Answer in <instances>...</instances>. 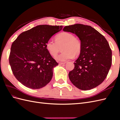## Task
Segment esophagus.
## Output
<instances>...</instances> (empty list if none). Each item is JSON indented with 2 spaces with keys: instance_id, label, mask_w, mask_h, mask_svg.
I'll return each mask as SVG.
<instances>
[{
  "instance_id": "1",
  "label": "esophagus",
  "mask_w": 120,
  "mask_h": 120,
  "mask_svg": "<svg viewBox=\"0 0 120 120\" xmlns=\"http://www.w3.org/2000/svg\"><path fill=\"white\" fill-rule=\"evenodd\" d=\"M66 64V63L65 62H64V63H63V62H60L59 63V64H60V65H61V64Z\"/></svg>"
}]
</instances>
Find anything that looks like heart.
<instances>
[{
  "label": "heart",
  "instance_id": "obj_1",
  "mask_svg": "<svg viewBox=\"0 0 120 120\" xmlns=\"http://www.w3.org/2000/svg\"><path fill=\"white\" fill-rule=\"evenodd\" d=\"M61 46V50L63 52L54 57L57 61H67L74 56H78L81 52L80 41L75 38L73 34L68 32H61L57 35L56 41L50 39L45 44L46 50L52 56L56 55Z\"/></svg>",
  "mask_w": 120,
  "mask_h": 120
}]
</instances>
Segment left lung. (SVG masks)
<instances>
[{
	"label": "left lung",
	"instance_id": "left-lung-1",
	"mask_svg": "<svg viewBox=\"0 0 120 120\" xmlns=\"http://www.w3.org/2000/svg\"><path fill=\"white\" fill-rule=\"evenodd\" d=\"M63 31L75 34L82 44L80 54L74 63L75 68L68 74L70 81L82 90L96 88L106 78L111 67L112 53L107 39L89 25H68Z\"/></svg>",
	"mask_w": 120,
	"mask_h": 120
}]
</instances>
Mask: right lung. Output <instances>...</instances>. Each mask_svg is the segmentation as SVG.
Masks as SVG:
<instances>
[{
    "mask_svg": "<svg viewBox=\"0 0 120 120\" xmlns=\"http://www.w3.org/2000/svg\"><path fill=\"white\" fill-rule=\"evenodd\" d=\"M63 27L38 25L22 32L12 43L9 64L14 75L24 86L39 89L51 81L53 68L59 64L46 50L45 44Z\"/></svg>",
    "mask_w": 120,
    "mask_h": 120,
    "instance_id": "right-lung-1",
    "label": "right lung"
}]
</instances>
